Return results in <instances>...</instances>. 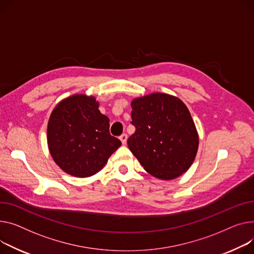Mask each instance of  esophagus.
I'll return each mask as SVG.
<instances>
[{"label":"esophagus","instance_id":"esophagus-1","mask_svg":"<svg viewBox=\"0 0 254 254\" xmlns=\"http://www.w3.org/2000/svg\"><path fill=\"white\" fill-rule=\"evenodd\" d=\"M120 139H121V141H122V143L125 145L126 143H127V133H123L122 136L120 137Z\"/></svg>","mask_w":254,"mask_h":254}]
</instances>
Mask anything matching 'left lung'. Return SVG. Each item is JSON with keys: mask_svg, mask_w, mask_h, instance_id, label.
Wrapping results in <instances>:
<instances>
[{"mask_svg": "<svg viewBox=\"0 0 254 254\" xmlns=\"http://www.w3.org/2000/svg\"><path fill=\"white\" fill-rule=\"evenodd\" d=\"M136 130L127 139L131 153L145 171L161 180L187 172L198 150V134L191 114L174 96L155 93L131 102Z\"/></svg>", "mask_w": 254, "mask_h": 254, "instance_id": "obj_1", "label": "left lung"}]
</instances>
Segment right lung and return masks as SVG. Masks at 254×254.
<instances>
[{
  "label": "right lung",
  "mask_w": 254,
  "mask_h": 254,
  "mask_svg": "<svg viewBox=\"0 0 254 254\" xmlns=\"http://www.w3.org/2000/svg\"><path fill=\"white\" fill-rule=\"evenodd\" d=\"M94 97L74 95L55 107L48 124L50 153L60 168L86 178L103 168L122 142L110 134L109 118Z\"/></svg>",
  "instance_id": "right-lung-1"
}]
</instances>
